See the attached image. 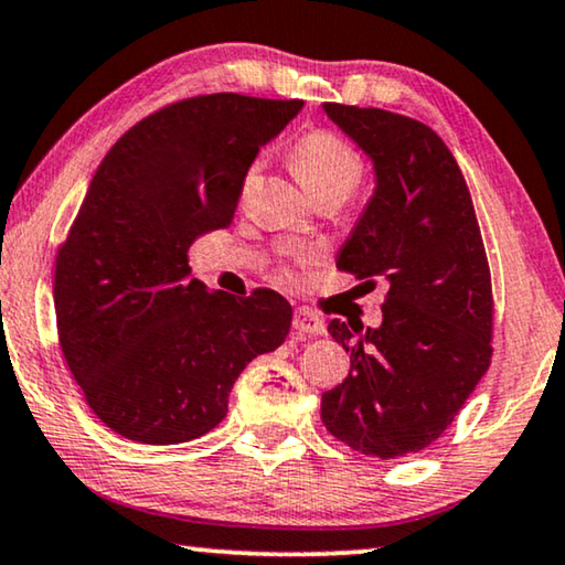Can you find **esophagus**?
<instances>
[{
    "label": "esophagus",
    "instance_id": "34e87169",
    "mask_svg": "<svg viewBox=\"0 0 565 565\" xmlns=\"http://www.w3.org/2000/svg\"><path fill=\"white\" fill-rule=\"evenodd\" d=\"M294 330H297L299 334L317 337V334H324V322L315 315V311L297 309L294 311Z\"/></svg>",
    "mask_w": 565,
    "mask_h": 565
}]
</instances>
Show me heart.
I'll return each mask as SVG.
<instances>
[{
	"instance_id": "1",
	"label": "heart",
	"mask_w": 565,
	"mask_h": 565,
	"mask_svg": "<svg viewBox=\"0 0 565 565\" xmlns=\"http://www.w3.org/2000/svg\"><path fill=\"white\" fill-rule=\"evenodd\" d=\"M291 164L299 182L311 198L348 200L363 180V157L360 151L332 131H309L291 149ZM258 164L250 167L243 188L256 180Z\"/></svg>"
}]
</instances>
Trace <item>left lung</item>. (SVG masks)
<instances>
[{"label":"left lung","mask_w":565,"mask_h":565,"mask_svg":"<svg viewBox=\"0 0 565 565\" xmlns=\"http://www.w3.org/2000/svg\"><path fill=\"white\" fill-rule=\"evenodd\" d=\"M322 108L375 174L337 268L388 284L381 327L327 324L350 352V375L322 395V420L360 454L406 457L439 439L490 367L482 233L465 174L434 129L383 108Z\"/></svg>","instance_id":"1"}]
</instances>
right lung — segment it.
<instances>
[{
	"label": "right lung",
	"mask_w": 565,
	"mask_h": 565,
	"mask_svg": "<svg viewBox=\"0 0 565 565\" xmlns=\"http://www.w3.org/2000/svg\"><path fill=\"white\" fill-rule=\"evenodd\" d=\"M305 100L213 94L147 116L98 164L55 264L65 363L124 439L182 444L215 428L250 360L274 352L291 305L210 291L188 250L228 228L243 180Z\"/></svg>",
	"instance_id": "obj_1"
}]
</instances>
